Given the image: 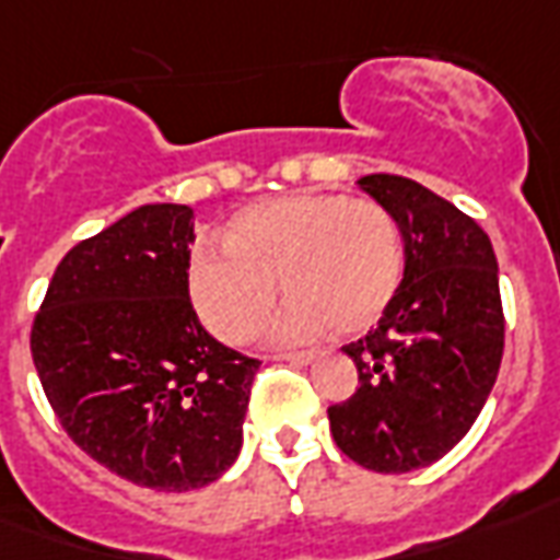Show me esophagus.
I'll return each instance as SVG.
<instances>
[{
    "label": "esophagus",
    "mask_w": 560,
    "mask_h": 560,
    "mask_svg": "<svg viewBox=\"0 0 560 560\" xmlns=\"http://www.w3.org/2000/svg\"><path fill=\"white\" fill-rule=\"evenodd\" d=\"M277 361H289V364H313L316 361V352H283L275 354Z\"/></svg>",
    "instance_id": "34e87169"
}]
</instances>
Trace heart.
Instances as JSON below:
<instances>
[{"mask_svg":"<svg viewBox=\"0 0 560 560\" xmlns=\"http://www.w3.org/2000/svg\"><path fill=\"white\" fill-rule=\"evenodd\" d=\"M226 247H199L187 289L199 319L226 342H247L275 313L277 280L292 298L280 319L289 340L364 334L397 301L406 277L399 220L382 202L298 194L238 211Z\"/></svg>","mask_w":560,"mask_h":560,"instance_id":"obj_1","label":"heart"}]
</instances>
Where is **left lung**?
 <instances>
[{
    "label": "left lung",
    "instance_id": "obj_1",
    "mask_svg": "<svg viewBox=\"0 0 560 560\" xmlns=\"http://www.w3.org/2000/svg\"><path fill=\"white\" fill-rule=\"evenodd\" d=\"M358 185L399 220L406 277L378 328L342 346L358 387L328 409L330 435L378 475L432 465L463 442L504 354V310L492 241L475 220L411 178Z\"/></svg>",
    "mask_w": 560,
    "mask_h": 560
}]
</instances>
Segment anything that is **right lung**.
Wrapping results in <instances>:
<instances>
[{
    "label": "right lung",
    "instance_id": "right-lung-1",
    "mask_svg": "<svg viewBox=\"0 0 560 560\" xmlns=\"http://www.w3.org/2000/svg\"><path fill=\"white\" fill-rule=\"evenodd\" d=\"M194 211L142 206L65 253L32 322L40 387L80 451L137 487L187 492L241 451L262 361L199 325Z\"/></svg>",
    "mask_w": 560,
    "mask_h": 560
}]
</instances>
